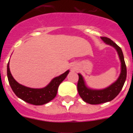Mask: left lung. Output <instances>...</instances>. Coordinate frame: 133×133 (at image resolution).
Listing matches in <instances>:
<instances>
[{"instance_id":"left-lung-1","label":"left lung","mask_w":133,"mask_h":133,"mask_svg":"<svg viewBox=\"0 0 133 133\" xmlns=\"http://www.w3.org/2000/svg\"><path fill=\"white\" fill-rule=\"evenodd\" d=\"M105 43L114 47L117 50V53L121 61V72L119 78L114 83L110 86L103 90H92L87 88L83 78L81 74H78L79 79L78 82V91L79 95L86 103L91 105H97L101 103H107L111 101L117 96L123 88L127 77V69L124 60V56L122 50L117 44L114 43L111 39L107 37H100Z\"/></svg>"}]
</instances>
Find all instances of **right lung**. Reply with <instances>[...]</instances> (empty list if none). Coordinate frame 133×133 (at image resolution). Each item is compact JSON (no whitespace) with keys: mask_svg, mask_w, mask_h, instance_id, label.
Returning <instances> with one entry per match:
<instances>
[{"mask_svg":"<svg viewBox=\"0 0 133 133\" xmlns=\"http://www.w3.org/2000/svg\"><path fill=\"white\" fill-rule=\"evenodd\" d=\"M68 72L69 70H67L63 74L52 79V81L44 88L35 89L23 86L19 84L13 78L10 73L9 62L7 65L8 79L14 93L16 96H18L21 100H24L25 102L35 105H41L48 103L55 98L57 95L58 87L66 78Z\"/></svg>","mask_w":133,"mask_h":133,"instance_id":"obj_1","label":"right lung"}]
</instances>
